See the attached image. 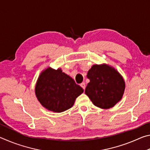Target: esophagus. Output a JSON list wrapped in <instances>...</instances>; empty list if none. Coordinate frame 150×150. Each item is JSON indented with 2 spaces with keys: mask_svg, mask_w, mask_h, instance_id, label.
<instances>
[{
  "mask_svg": "<svg viewBox=\"0 0 150 150\" xmlns=\"http://www.w3.org/2000/svg\"><path fill=\"white\" fill-rule=\"evenodd\" d=\"M80 85H81V87L83 88V89L84 90L85 89V83H82Z\"/></svg>",
  "mask_w": 150,
  "mask_h": 150,
  "instance_id": "obj_1",
  "label": "esophagus"
}]
</instances>
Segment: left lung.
I'll return each instance as SVG.
<instances>
[{"mask_svg": "<svg viewBox=\"0 0 150 150\" xmlns=\"http://www.w3.org/2000/svg\"><path fill=\"white\" fill-rule=\"evenodd\" d=\"M88 83L85 93L96 106L108 109L122 98L125 81L115 68L106 63L93 65L87 73Z\"/></svg>", "mask_w": 150, "mask_h": 150, "instance_id": "8db88e82", "label": "left lung"}]
</instances>
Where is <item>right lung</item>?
Returning <instances> with one entry per match:
<instances>
[{
	"instance_id": "right-lung-1",
	"label": "right lung",
	"mask_w": 150,
	"mask_h": 150,
	"mask_svg": "<svg viewBox=\"0 0 150 150\" xmlns=\"http://www.w3.org/2000/svg\"><path fill=\"white\" fill-rule=\"evenodd\" d=\"M83 91L61 68L47 67L43 70L35 87V96L40 104L54 112H62L71 108Z\"/></svg>"
}]
</instances>
